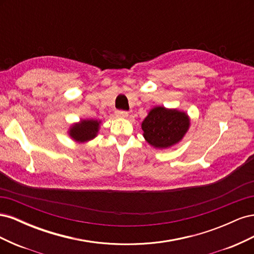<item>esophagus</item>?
I'll return each instance as SVG.
<instances>
[{"label":"esophagus","mask_w":254,"mask_h":254,"mask_svg":"<svg viewBox=\"0 0 254 254\" xmlns=\"http://www.w3.org/2000/svg\"><path fill=\"white\" fill-rule=\"evenodd\" d=\"M115 114H117L119 118H127L128 117V112L125 110H117L115 111Z\"/></svg>","instance_id":"34e87169"}]
</instances>
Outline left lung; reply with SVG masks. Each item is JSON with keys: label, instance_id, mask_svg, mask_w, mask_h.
<instances>
[{"label": "left lung", "instance_id": "obj_1", "mask_svg": "<svg viewBox=\"0 0 254 254\" xmlns=\"http://www.w3.org/2000/svg\"><path fill=\"white\" fill-rule=\"evenodd\" d=\"M189 125L190 121L186 113L156 107L142 123L143 135L155 147L166 148L182 139Z\"/></svg>", "mask_w": 254, "mask_h": 254}]
</instances>
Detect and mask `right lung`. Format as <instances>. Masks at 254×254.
I'll list each match as a JSON object with an SVG mask.
<instances>
[{
  "mask_svg": "<svg viewBox=\"0 0 254 254\" xmlns=\"http://www.w3.org/2000/svg\"><path fill=\"white\" fill-rule=\"evenodd\" d=\"M99 127V122L90 120L82 121L80 124L74 125L70 130V135L75 141L84 142L89 141L96 135Z\"/></svg>",
  "mask_w": 254,
  "mask_h": 254,
  "instance_id": "right-lung-1",
  "label": "right lung"
}]
</instances>
